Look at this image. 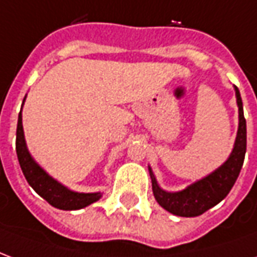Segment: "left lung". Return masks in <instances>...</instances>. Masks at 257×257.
<instances>
[{
  "label": "left lung",
  "instance_id": "left-lung-1",
  "mask_svg": "<svg viewBox=\"0 0 257 257\" xmlns=\"http://www.w3.org/2000/svg\"><path fill=\"white\" fill-rule=\"evenodd\" d=\"M238 106V131L234 147L230 156L220 167L205 178L194 182L180 191H167L160 187L156 175L149 165L153 193L157 202L169 213L182 217H195L202 215L210 208L227 197L237 180L242 168L246 153V121L243 117V107L241 95L237 86H234Z\"/></svg>",
  "mask_w": 257,
  "mask_h": 257
}]
</instances>
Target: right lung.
<instances>
[{
  "label": "right lung",
  "mask_w": 257,
  "mask_h": 257,
  "mask_svg": "<svg viewBox=\"0 0 257 257\" xmlns=\"http://www.w3.org/2000/svg\"><path fill=\"white\" fill-rule=\"evenodd\" d=\"M25 100H23V103H25ZM22 108H23V104H22ZM16 154H18L20 168H22L23 175H25L29 184L38 195H41L42 198L58 209H82L85 206L99 201L103 195L100 191H97V193L73 191V190L66 187L64 184L58 182L56 179H53L49 173L45 172L37 164L36 160L31 157L30 151L27 149V145H26L25 131H23V122H22V110L19 112L18 129H16Z\"/></svg>",
  "instance_id": "right-lung-1"
}]
</instances>
